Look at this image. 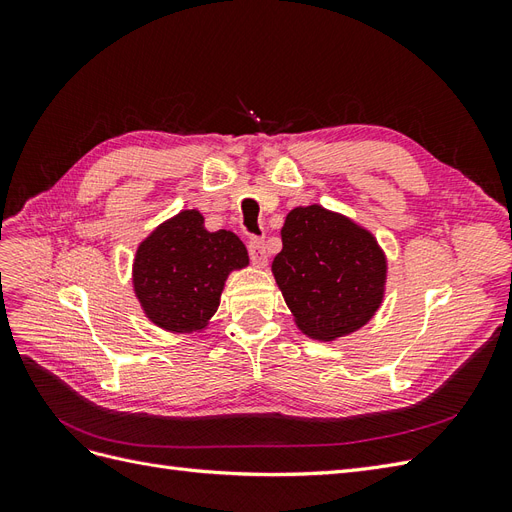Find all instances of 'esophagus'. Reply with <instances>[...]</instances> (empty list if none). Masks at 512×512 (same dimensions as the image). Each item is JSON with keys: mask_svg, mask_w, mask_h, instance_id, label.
I'll return each mask as SVG.
<instances>
[{"mask_svg": "<svg viewBox=\"0 0 512 512\" xmlns=\"http://www.w3.org/2000/svg\"><path fill=\"white\" fill-rule=\"evenodd\" d=\"M247 252H250V258H252L254 265H258V267L267 265V245L262 239L254 237V239L247 241Z\"/></svg>", "mask_w": 512, "mask_h": 512, "instance_id": "esophagus-1", "label": "esophagus"}]
</instances>
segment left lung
Listing matches in <instances>:
<instances>
[{
    "mask_svg": "<svg viewBox=\"0 0 512 512\" xmlns=\"http://www.w3.org/2000/svg\"><path fill=\"white\" fill-rule=\"evenodd\" d=\"M273 275L314 339L361 329L382 301L386 262L367 230L318 205L288 213Z\"/></svg>",
    "mask_w": 512,
    "mask_h": 512,
    "instance_id": "1",
    "label": "left lung"
}]
</instances>
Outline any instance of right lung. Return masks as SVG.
<instances>
[{
  "instance_id": "obj_1",
  "label": "right lung",
  "mask_w": 512,
  "mask_h": 512,
  "mask_svg": "<svg viewBox=\"0 0 512 512\" xmlns=\"http://www.w3.org/2000/svg\"><path fill=\"white\" fill-rule=\"evenodd\" d=\"M203 222L198 211H181L136 252V297L162 329H203L220 305L226 275L247 265V250L235 232H209Z\"/></svg>"
}]
</instances>
